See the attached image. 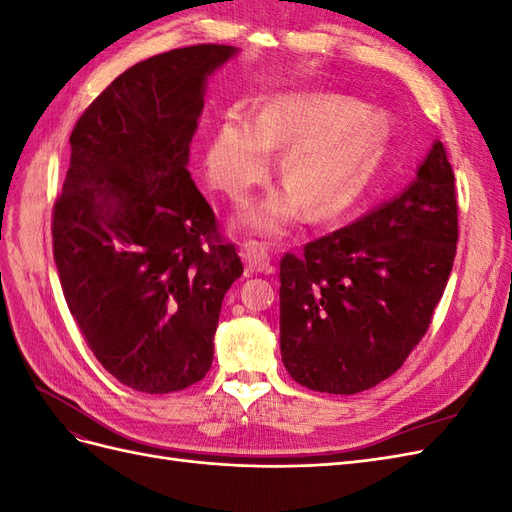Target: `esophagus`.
Returning <instances> with one entry per match:
<instances>
[{
	"mask_svg": "<svg viewBox=\"0 0 512 512\" xmlns=\"http://www.w3.org/2000/svg\"><path fill=\"white\" fill-rule=\"evenodd\" d=\"M241 260L250 273H269L271 271V252L258 241H245L241 245Z\"/></svg>",
	"mask_w": 512,
	"mask_h": 512,
	"instance_id": "34e87169",
	"label": "esophagus"
}]
</instances>
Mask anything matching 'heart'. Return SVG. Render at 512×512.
I'll return each mask as SVG.
<instances>
[{
    "instance_id": "heart-1",
    "label": "heart",
    "mask_w": 512,
    "mask_h": 512,
    "mask_svg": "<svg viewBox=\"0 0 512 512\" xmlns=\"http://www.w3.org/2000/svg\"><path fill=\"white\" fill-rule=\"evenodd\" d=\"M393 136L384 108L331 94H282L260 104L250 119L230 111L205 149V175L215 190L241 200L273 166L271 149H286L282 177L239 213V224L277 237L301 220H329L352 209L378 179Z\"/></svg>"
}]
</instances>
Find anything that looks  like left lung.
<instances>
[{"mask_svg":"<svg viewBox=\"0 0 512 512\" xmlns=\"http://www.w3.org/2000/svg\"><path fill=\"white\" fill-rule=\"evenodd\" d=\"M457 250L455 175L440 141L408 188L280 265V350L294 382L354 395L404 365Z\"/></svg>","mask_w":512,"mask_h":512,"instance_id":"1","label":"left lung"}]
</instances>
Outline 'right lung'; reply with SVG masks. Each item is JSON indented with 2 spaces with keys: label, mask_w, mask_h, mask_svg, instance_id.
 Masks as SVG:
<instances>
[{
  "label": "right lung",
  "mask_w": 512,
  "mask_h": 512,
  "mask_svg": "<svg viewBox=\"0 0 512 512\" xmlns=\"http://www.w3.org/2000/svg\"><path fill=\"white\" fill-rule=\"evenodd\" d=\"M237 53L196 44L138 61L70 134L55 265L91 352L134 391L205 378L224 294L243 273L188 173L209 76Z\"/></svg>",
  "instance_id": "1"
}]
</instances>
